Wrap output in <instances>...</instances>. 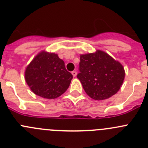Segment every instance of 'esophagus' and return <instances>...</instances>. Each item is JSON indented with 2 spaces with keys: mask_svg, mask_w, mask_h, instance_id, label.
<instances>
[{
  "mask_svg": "<svg viewBox=\"0 0 148 148\" xmlns=\"http://www.w3.org/2000/svg\"><path fill=\"white\" fill-rule=\"evenodd\" d=\"M71 74H72V75H73V77H77V71H72V73H71Z\"/></svg>",
  "mask_w": 148,
  "mask_h": 148,
  "instance_id": "esophagus-1",
  "label": "esophagus"
}]
</instances>
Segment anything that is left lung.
<instances>
[{
    "label": "left lung",
    "mask_w": 148,
    "mask_h": 148,
    "mask_svg": "<svg viewBox=\"0 0 148 148\" xmlns=\"http://www.w3.org/2000/svg\"><path fill=\"white\" fill-rule=\"evenodd\" d=\"M79 71L77 78L85 93L96 101L105 100L116 94L125 78L123 65L100 49L81 54Z\"/></svg>",
    "instance_id": "8db88e82"
}]
</instances>
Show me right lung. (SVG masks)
I'll return each instance as SVG.
<instances>
[{"mask_svg": "<svg viewBox=\"0 0 148 148\" xmlns=\"http://www.w3.org/2000/svg\"><path fill=\"white\" fill-rule=\"evenodd\" d=\"M72 78L58 54L45 50L38 52L25 70V79L31 91L47 99L63 94Z\"/></svg>", "mask_w": 148, "mask_h": 148, "instance_id": "add662e5", "label": "right lung"}]
</instances>
